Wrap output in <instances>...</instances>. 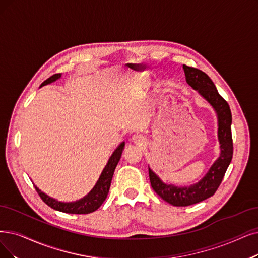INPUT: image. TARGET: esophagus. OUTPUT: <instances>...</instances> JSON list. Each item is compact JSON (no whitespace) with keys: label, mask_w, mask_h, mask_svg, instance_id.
Listing matches in <instances>:
<instances>
[{"label":"esophagus","mask_w":258,"mask_h":258,"mask_svg":"<svg viewBox=\"0 0 258 258\" xmlns=\"http://www.w3.org/2000/svg\"><path fill=\"white\" fill-rule=\"evenodd\" d=\"M132 141H133V143L138 144V145H142V144L145 142V138H144L142 135H136L132 138Z\"/></svg>","instance_id":"34e87169"}]
</instances>
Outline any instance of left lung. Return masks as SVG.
Returning <instances> with one entry per match:
<instances>
[{"label":"left lung","mask_w":258,"mask_h":258,"mask_svg":"<svg viewBox=\"0 0 258 258\" xmlns=\"http://www.w3.org/2000/svg\"><path fill=\"white\" fill-rule=\"evenodd\" d=\"M183 70L187 84L198 91V93L215 109L218 117V140L220 144V156L212 165L208 173L190 186H174L165 184L150 168L149 179L152 189L160 197L173 207H188L208 199L218 189L224 173L228 169L233 157L232 140V113L226 100H224L216 89L212 79L196 68L183 64Z\"/></svg>","instance_id":"left-lung-1"}]
</instances>
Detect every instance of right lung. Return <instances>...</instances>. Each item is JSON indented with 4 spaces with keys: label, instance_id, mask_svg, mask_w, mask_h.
<instances>
[{
    "label": "right lung",
    "instance_id": "obj_1",
    "mask_svg": "<svg viewBox=\"0 0 258 258\" xmlns=\"http://www.w3.org/2000/svg\"><path fill=\"white\" fill-rule=\"evenodd\" d=\"M60 77H61L60 73L50 76L49 78H47L45 81H43L42 84H41V87L51 84V82L56 81ZM123 147H125V143L122 142L114 150V152L112 153V156L110 157L106 167L104 168V170H102L97 183L95 184V186L86 196V197H84L80 200H77L75 202H61L56 199L50 198L49 196H47L43 191H41L37 186H35L37 192L40 196V198L42 199L48 207L59 212H63L68 214H79V215L93 213L100 207L102 203H104V201L107 198L113 173H114L116 165L121 157Z\"/></svg>",
    "mask_w": 258,
    "mask_h": 258
}]
</instances>
